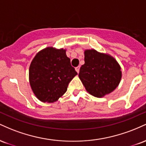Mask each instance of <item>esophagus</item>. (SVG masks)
<instances>
[{"label": "esophagus", "mask_w": 146, "mask_h": 146, "mask_svg": "<svg viewBox=\"0 0 146 146\" xmlns=\"http://www.w3.org/2000/svg\"><path fill=\"white\" fill-rule=\"evenodd\" d=\"M75 71H77V73H79V72H80V66H77V67H75Z\"/></svg>", "instance_id": "34e87169"}]
</instances>
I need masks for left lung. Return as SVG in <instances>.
Returning a JSON list of instances; mask_svg holds the SVG:
<instances>
[{
	"mask_svg": "<svg viewBox=\"0 0 146 146\" xmlns=\"http://www.w3.org/2000/svg\"><path fill=\"white\" fill-rule=\"evenodd\" d=\"M84 62L80 69L79 78L90 95L103 98L118 86L121 71L113 57L88 49L84 51Z\"/></svg>",
	"mask_w": 146,
	"mask_h": 146,
	"instance_id": "1",
	"label": "left lung"
}]
</instances>
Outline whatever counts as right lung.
<instances>
[{
  "instance_id": "obj_1",
  "label": "right lung",
  "mask_w": 146,
  "mask_h": 146,
  "mask_svg": "<svg viewBox=\"0 0 146 146\" xmlns=\"http://www.w3.org/2000/svg\"><path fill=\"white\" fill-rule=\"evenodd\" d=\"M78 73L71 65L66 49L46 47L38 52L29 66V83L40 101L53 103L66 93Z\"/></svg>"
}]
</instances>
